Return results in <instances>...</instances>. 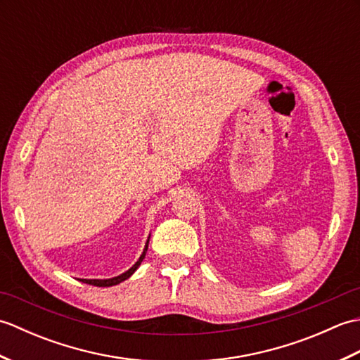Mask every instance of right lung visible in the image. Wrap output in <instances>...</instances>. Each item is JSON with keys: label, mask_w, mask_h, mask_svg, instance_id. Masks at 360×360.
I'll list each match as a JSON object with an SVG mask.
<instances>
[{"label": "right lung", "mask_w": 360, "mask_h": 360, "mask_svg": "<svg viewBox=\"0 0 360 360\" xmlns=\"http://www.w3.org/2000/svg\"><path fill=\"white\" fill-rule=\"evenodd\" d=\"M148 243H150V235H148V238H147V243H145V248H143V250H142V254H141L139 259H137V262H136L131 267H129L128 271H125L124 274L117 275V277H111V278H80V281L86 283V285H94V286H112V285H119V283L125 281L127 278L131 277V275L136 272L137 267L141 266L142 259L145 258V254H147Z\"/></svg>", "instance_id": "add662e5"}]
</instances>
